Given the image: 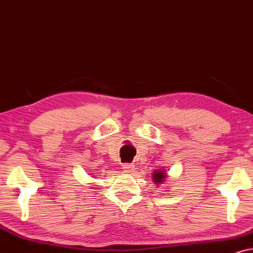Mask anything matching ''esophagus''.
Masks as SVG:
<instances>
[{
    "label": "esophagus",
    "mask_w": 253,
    "mask_h": 253,
    "mask_svg": "<svg viewBox=\"0 0 253 253\" xmlns=\"http://www.w3.org/2000/svg\"><path fill=\"white\" fill-rule=\"evenodd\" d=\"M123 169L126 171V172H133L134 169H135V167H134V164L126 163V164H124V166H123Z\"/></svg>",
    "instance_id": "1"
}]
</instances>
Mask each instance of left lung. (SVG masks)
Listing matches in <instances>:
<instances>
[{"label": "left lung", "mask_w": 253, "mask_h": 253, "mask_svg": "<svg viewBox=\"0 0 253 253\" xmlns=\"http://www.w3.org/2000/svg\"><path fill=\"white\" fill-rule=\"evenodd\" d=\"M166 171L164 170H156V171H154V173H153V181L154 183H156V184H161V183H163L164 181V179H166Z\"/></svg>", "instance_id": "obj_1"}]
</instances>
